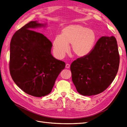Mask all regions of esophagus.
Segmentation results:
<instances>
[{"label":"esophagus","instance_id":"obj_1","mask_svg":"<svg viewBox=\"0 0 127 127\" xmlns=\"http://www.w3.org/2000/svg\"><path fill=\"white\" fill-rule=\"evenodd\" d=\"M69 67H70V64H66V68H69Z\"/></svg>","mask_w":127,"mask_h":127}]
</instances>
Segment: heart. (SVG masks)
Here are the masks:
<instances>
[{
	"label": "heart",
	"instance_id": "obj_1",
	"mask_svg": "<svg viewBox=\"0 0 127 127\" xmlns=\"http://www.w3.org/2000/svg\"><path fill=\"white\" fill-rule=\"evenodd\" d=\"M96 40L93 30L81 25H70L64 28L60 35H56L52 42L53 51L58 57L62 58L67 52L68 45L70 51L78 57L89 54Z\"/></svg>",
	"mask_w": 127,
	"mask_h": 127
}]
</instances>
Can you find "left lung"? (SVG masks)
<instances>
[{
  "label": "left lung",
  "instance_id": "left-lung-1",
  "mask_svg": "<svg viewBox=\"0 0 127 127\" xmlns=\"http://www.w3.org/2000/svg\"><path fill=\"white\" fill-rule=\"evenodd\" d=\"M120 56L116 39L102 36L87 56L70 65L72 80L80 94L91 96L104 91L118 71Z\"/></svg>",
  "mask_w": 127,
  "mask_h": 127
}]
</instances>
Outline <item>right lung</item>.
I'll list each match as a JSON object with an SVG mask.
<instances>
[{
    "instance_id": "right-lung-1",
    "label": "right lung",
    "mask_w": 127,
    "mask_h": 127,
    "mask_svg": "<svg viewBox=\"0 0 127 127\" xmlns=\"http://www.w3.org/2000/svg\"><path fill=\"white\" fill-rule=\"evenodd\" d=\"M43 26L36 21L29 22L15 33L10 44L11 78L22 91L35 97L50 93L66 66L52 56L51 42L33 30Z\"/></svg>"
}]
</instances>
